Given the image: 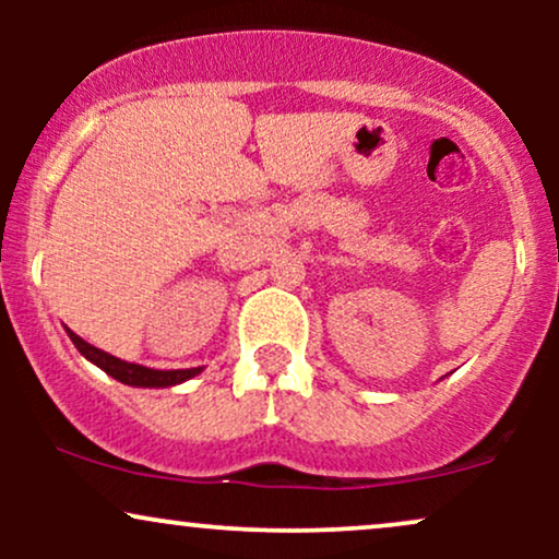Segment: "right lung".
<instances>
[{"label": "right lung", "instance_id": "right-lung-1", "mask_svg": "<svg viewBox=\"0 0 559 559\" xmlns=\"http://www.w3.org/2000/svg\"><path fill=\"white\" fill-rule=\"evenodd\" d=\"M68 336H70V342L75 344V349H79L88 362H94L96 368L105 370V373L112 376L115 381L128 383V386L165 389V386H176V383H183V381H189V378H194V376L202 373V368L152 370V368H144V365L126 362V360H120V357L107 355L105 349H96V346H92L88 342H83V338L75 336L73 331H68Z\"/></svg>", "mask_w": 559, "mask_h": 559}]
</instances>
